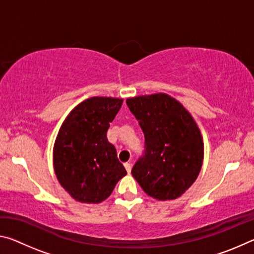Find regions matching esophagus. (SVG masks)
Wrapping results in <instances>:
<instances>
[{
    "instance_id": "34e87169",
    "label": "esophagus",
    "mask_w": 254,
    "mask_h": 254,
    "mask_svg": "<svg viewBox=\"0 0 254 254\" xmlns=\"http://www.w3.org/2000/svg\"><path fill=\"white\" fill-rule=\"evenodd\" d=\"M124 167H126L127 174H130V173H131V169H132V165H131V163H128V162L124 163Z\"/></svg>"
}]
</instances>
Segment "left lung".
I'll return each instance as SVG.
<instances>
[{
  "mask_svg": "<svg viewBox=\"0 0 254 254\" xmlns=\"http://www.w3.org/2000/svg\"><path fill=\"white\" fill-rule=\"evenodd\" d=\"M144 134V151L132 176L145 194L176 199L191 186L203 165L204 143L189 112L163 93L127 98Z\"/></svg>",
  "mask_w": 254,
  "mask_h": 254,
  "instance_id": "obj_1",
  "label": "left lung"
}]
</instances>
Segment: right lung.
Instances as JSON below:
<instances>
[{
    "label": "right lung",
    "mask_w": 254,
    "mask_h": 254,
    "mask_svg": "<svg viewBox=\"0 0 254 254\" xmlns=\"http://www.w3.org/2000/svg\"><path fill=\"white\" fill-rule=\"evenodd\" d=\"M122 103L121 98H88L70 112L58 132L55 173L65 190L80 203L105 200L127 175L106 136Z\"/></svg>",
    "instance_id": "1"
}]
</instances>
